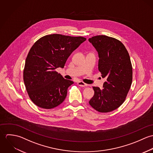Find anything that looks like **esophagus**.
I'll return each mask as SVG.
<instances>
[{
  "mask_svg": "<svg viewBox=\"0 0 153 153\" xmlns=\"http://www.w3.org/2000/svg\"><path fill=\"white\" fill-rule=\"evenodd\" d=\"M77 84H78V85L79 86L82 87H87L88 86V84L84 83V82H82V81H79V82H78Z\"/></svg>",
  "mask_w": 153,
  "mask_h": 153,
  "instance_id": "obj_1",
  "label": "esophagus"
}]
</instances>
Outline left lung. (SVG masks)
<instances>
[{"label":"left lung","instance_id":"obj_1","mask_svg":"<svg viewBox=\"0 0 153 153\" xmlns=\"http://www.w3.org/2000/svg\"><path fill=\"white\" fill-rule=\"evenodd\" d=\"M88 40L98 52V70L102 78H107L102 89L93 87L94 95L89 103L98 112H111L123 104L131 87L130 55L125 46L115 38L98 35Z\"/></svg>","mask_w":153,"mask_h":153}]
</instances>
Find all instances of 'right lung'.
<instances>
[{
	"mask_svg": "<svg viewBox=\"0 0 153 153\" xmlns=\"http://www.w3.org/2000/svg\"><path fill=\"white\" fill-rule=\"evenodd\" d=\"M82 36L61 34L45 35L30 48L23 69V81L31 101L44 109L53 108L65 99L74 82L55 69L64 68L71 53L86 41Z\"/></svg>",
	"mask_w": 153,
	"mask_h": 153,
	"instance_id": "1",
	"label": "right lung"
}]
</instances>
